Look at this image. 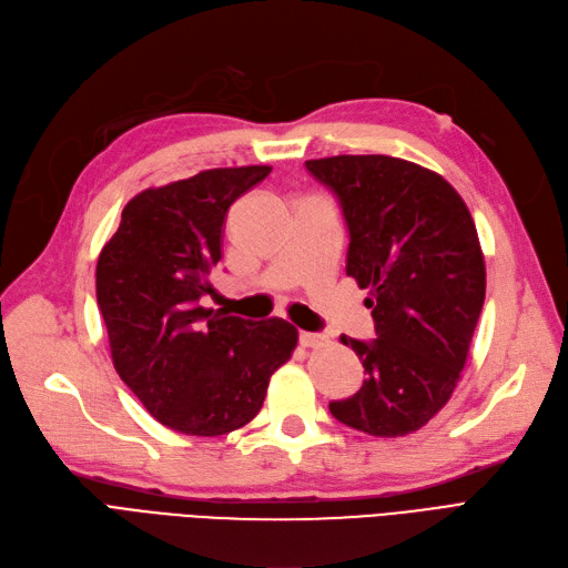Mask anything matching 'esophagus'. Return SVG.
<instances>
[{"label":"esophagus","mask_w":568,"mask_h":568,"mask_svg":"<svg viewBox=\"0 0 568 568\" xmlns=\"http://www.w3.org/2000/svg\"><path fill=\"white\" fill-rule=\"evenodd\" d=\"M324 343H326V338L320 336V334H310V331H303V334H301V345L303 347H320Z\"/></svg>","instance_id":"34e87169"}]
</instances>
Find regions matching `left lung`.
<instances>
[{
  "label": "left lung",
  "instance_id": "8db88e82",
  "mask_svg": "<svg viewBox=\"0 0 568 568\" xmlns=\"http://www.w3.org/2000/svg\"><path fill=\"white\" fill-rule=\"evenodd\" d=\"M336 194L349 232L347 277L368 288L371 343L357 352L364 385L331 402L336 420L374 437L416 433L452 399L486 296L475 221L439 173L387 154L307 160Z\"/></svg>",
  "mask_w": 568,
  "mask_h": 568
}]
</instances>
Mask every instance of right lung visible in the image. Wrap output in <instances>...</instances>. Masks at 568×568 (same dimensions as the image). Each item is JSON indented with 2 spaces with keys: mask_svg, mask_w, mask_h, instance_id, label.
Returning a JSON list of instances; mask_svg holds the SVG:
<instances>
[{
  "mask_svg": "<svg viewBox=\"0 0 568 568\" xmlns=\"http://www.w3.org/2000/svg\"><path fill=\"white\" fill-rule=\"evenodd\" d=\"M270 166L209 169L150 187L124 206L95 265V298L116 374L173 433L219 437L263 406L298 331L202 305L221 261L227 209Z\"/></svg>",
  "mask_w": 568,
  "mask_h": 568,
  "instance_id": "right-lung-1",
  "label": "right lung"
}]
</instances>
